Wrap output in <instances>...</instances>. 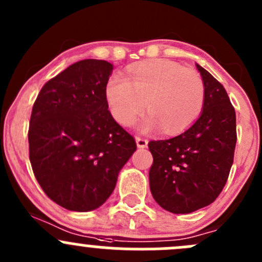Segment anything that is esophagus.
<instances>
[{
	"instance_id": "esophagus-1",
	"label": "esophagus",
	"mask_w": 262,
	"mask_h": 262,
	"mask_svg": "<svg viewBox=\"0 0 262 262\" xmlns=\"http://www.w3.org/2000/svg\"><path fill=\"white\" fill-rule=\"evenodd\" d=\"M136 142H137V147L138 148H147V146H148L147 139L141 138V137H137Z\"/></svg>"
}]
</instances>
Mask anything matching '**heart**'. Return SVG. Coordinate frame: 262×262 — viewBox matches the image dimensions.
I'll return each instance as SVG.
<instances>
[{
	"label": "heart",
	"mask_w": 262,
	"mask_h": 262,
	"mask_svg": "<svg viewBox=\"0 0 262 262\" xmlns=\"http://www.w3.org/2000/svg\"><path fill=\"white\" fill-rule=\"evenodd\" d=\"M112 115L121 125H130L146 107L149 114L139 125L142 132L162 126L167 134L189 129L202 114L204 82L196 71L167 59L139 63L128 77L113 76L105 87Z\"/></svg>",
	"instance_id": "heart-1"
}]
</instances>
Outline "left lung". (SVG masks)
I'll return each instance as SVG.
<instances>
[{
  "mask_svg": "<svg viewBox=\"0 0 262 262\" xmlns=\"http://www.w3.org/2000/svg\"><path fill=\"white\" fill-rule=\"evenodd\" d=\"M196 68L205 87L202 114L180 136L148 143L150 192L173 214L212 204L226 185L236 148V113L227 91L202 66Z\"/></svg>",
  "mask_w": 262,
  "mask_h": 262,
  "instance_id": "8db88e82",
  "label": "left lung"
}]
</instances>
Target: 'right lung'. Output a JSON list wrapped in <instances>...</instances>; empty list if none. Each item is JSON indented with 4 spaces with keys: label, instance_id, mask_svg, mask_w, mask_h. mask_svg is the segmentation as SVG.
Instances as JSON below:
<instances>
[{
    "label": "right lung",
    "instance_id": "1",
    "mask_svg": "<svg viewBox=\"0 0 262 262\" xmlns=\"http://www.w3.org/2000/svg\"><path fill=\"white\" fill-rule=\"evenodd\" d=\"M114 66L83 59L39 92L29 126V157L47 195L73 212L101 207L137 149L109 112L105 87Z\"/></svg>",
    "mask_w": 262,
    "mask_h": 262
}]
</instances>
